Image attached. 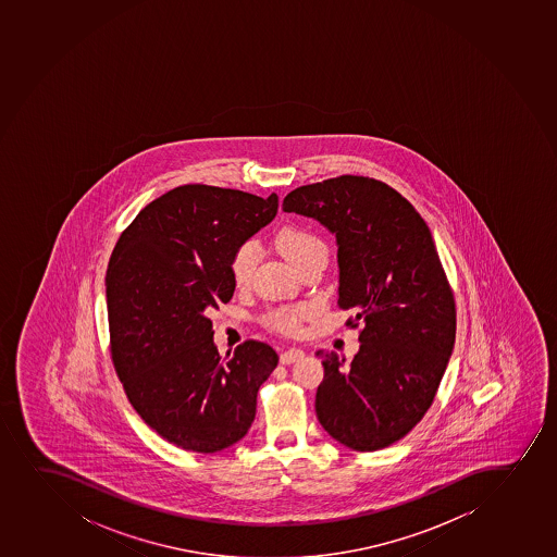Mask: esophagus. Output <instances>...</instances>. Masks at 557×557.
Listing matches in <instances>:
<instances>
[{"label":"esophagus","mask_w":557,"mask_h":557,"mask_svg":"<svg viewBox=\"0 0 557 557\" xmlns=\"http://www.w3.org/2000/svg\"><path fill=\"white\" fill-rule=\"evenodd\" d=\"M304 355H306L304 354V349H299V347H290L287 351H283L280 360H282V364H293L296 360L304 359Z\"/></svg>","instance_id":"obj_1"}]
</instances>
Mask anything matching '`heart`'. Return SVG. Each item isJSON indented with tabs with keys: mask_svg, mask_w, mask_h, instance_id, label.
Wrapping results in <instances>:
<instances>
[{
	"mask_svg": "<svg viewBox=\"0 0 557 557\" xmlns=\"http://www.w3.org/2000/svg\"><path fill=\"white\" fill-rule=\"evenodd\" d=\"M274 243L283 258L287 259L296 270L304 269L307 263H311L312 259L327 256V246L323 243L322 237L314 234L309 227L294 226V224L283 226L275 234ZM258 263L259 250L253 240H246L235 248L232 259H230V274H232L235 287L245 288L250 285ZM306 314L307 309L304 307L275 309L267 314L264 322L272 330L288 335V333H296L299 330V323L306 318Z\"/></svg>",
	"mask_w": 557,
	"mask_h": 557,
	"instance_id": "obj_1",
	"label": "heart"
}]
</instances>
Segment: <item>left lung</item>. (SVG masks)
Masks as SVG:
<instances>
[{
    "label": "left lung",
    "mask_w": 557,
    "mask_h": 557,
    "mask_svg": "<svg viewBox=\"0 0 557 557\" xmlns=\"http://www.w3.org/2000/svg\"><path fill=\"white\" fill-rule=\"evenodd\" d=\"M283 211L312 216L338 243V307L354 309L351 362L317 351L320 425L360 453L407 436L431 408L456 338V304L431 230L394 187L342 174L288 193Z\"/></svg>",
    "instance_id": "left-lung-1"
}]
</instances>
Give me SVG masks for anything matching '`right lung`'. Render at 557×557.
Here are the masks:
<instances>
[{
	"label": "right lung",
	"instance_id": "obj_1",
	"mask_svg": "<svg viewBox=\"0 0 557 557\" xmlns=\"http://www.w3.org/2000/svg\"><path fill=\"white\" fill-rule=\"evenodd\" d=\"M277 213V195L187 184L139 211L107 270L110 355L126 397L163 440L210 455L239 442L277 354L245 341L222 359L213 309L234 296L230 259Z\"/></svg>",
	"mask_w": 557,
	"mask_h": 557
}]
</instances>
